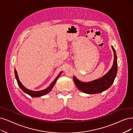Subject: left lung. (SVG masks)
<instances>
[{
	"label": "left lung",
	"instance_id": "left-lung-1",
	"mask_svg": "<svg viewBox=\"0 0 133 133\" xmlns=\"http://www.w3.org/2000/svg\"><path fill=\"white\" fill-rule=\"evenodd\" d=\"M114 53V61L112 68L106 74L99 79L90 82H82L73 76V81L81 91L89 94H97L109 89L114 82L117 73V57L114 48L112 46Z\"/></svg>",
	"mask_w": 133,
	"mask_h": 133
}]
</instances>
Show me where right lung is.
<instances>
[{
  "label": "right lung",
  "instance_id": "add662e5",
  "mask_svg": "<svg viewBox=\"0 0 133 133\" xmlns=\"http://www.w3.org/2000/svg\"><path fill=\"white\" fill-rule=\"evenodd\" d=\"M63 72H61L60 73H59L58 75L57 76V77L55 78V79L54 80L51 84H50V85L49 86V87H48L46 89H44V90H40V91H33V90H30L29 89H27V88H26L25 87H24L22 84V83L20 82V81H19V79H18V75H17V72L16 71V70H15V77H16V79L17 80V84L18 85V86L19 87V88H21V90L22 91H23L24 92L26 93V94H28L29 95H30L32 97H39V96H43V95H45L46 94H48V92H50L51 89H52V88L54 87V85H55V83L57 81V79H58V78H59V77H60L61 75V73H62Z\"/></svg>",
  "mask_w": 133,
  "mask_h": 133
}]
</instances>
